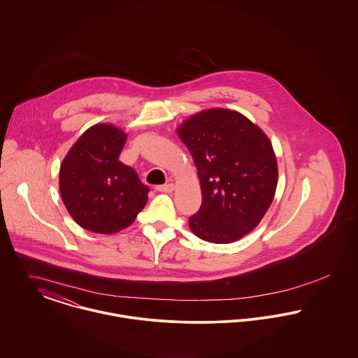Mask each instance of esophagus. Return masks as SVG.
Returning <instances> with one entry per match:
<instances>
[{"instance_id": "1", "label": "esophagus", "mask_w": 358, "mask_h": 358, "mask_svg": "<svg viewBox=\"0 0 358 358\" xmlns=\"http://www.w3.org/2000/svg\"><path fill=\"white\" fill-rule=\"evenodd\" d=\"M158 192H164V194H169V192H173L174 189V184H164V185H158L155 188Z\"/></svg>"}]
</instances>
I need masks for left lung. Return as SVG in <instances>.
Returning a JSON list of instances; mask_svg holds the SVG:
<instances>
[{
    "mask_svg": "<svg viewBox=\"0 0 358 358\" xmlns=\"http://www.w3.org/2000/svg\"><path fill=\"white\" fill-rule=\"evenodd\" d=\"M177 133L196 164L201 188L191 231L217 244L250 234L278 187V160L268 136L244 115L224 108L199 113Z\"/></svg>",
    "mask_w": 358,
    "mask_h": 358,
    "instance_id": "left-lung-1",
    "label": "left lung"
}]
</instances>
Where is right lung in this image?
<instances>
[{"label":"right lung","instance_id":"right-lung-1","mask_svg":"<svg viewBox=\"0 0 358 358\" xmlns=\"http://www.w3.org/2000/svg\"><path fill=\"white\" fill-rule=\"evenodd\" d=\"M126 134L113 124L87 129L60 166L59 188L66 208L86 231L111 235L131 225L150 188L120 162Z\"/></svg>","mask_w":358,"mask_h":358}]
</instances>
